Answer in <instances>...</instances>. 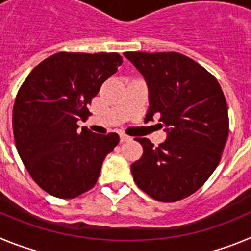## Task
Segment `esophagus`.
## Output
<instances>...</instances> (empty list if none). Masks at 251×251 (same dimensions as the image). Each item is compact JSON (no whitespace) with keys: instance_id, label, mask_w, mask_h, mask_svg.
I'll return each mask as SVG.
<instances>
[{"instance_id":"1","label":"esophagus","mask_w":251,"mask_h":251,"mask_svg":"<svg viewBox=\"0 0 251 251\" xmlns=\"http://www.w3.org/2000/svg\"><path fill=\"white\" fill-rule=\"evenodd\" d=\"M119 137H121V142H127V141H130V139H132L129 136H127L126 133H121V134H119Z\"/></svg>"}]
</instances>
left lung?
<instances>
[{"instance_id":"left-lung-1","label":"left lung","mask_w":251,"mask_h":251,"mask_svg":"<svg viewBox=\"0 0 251 251\" xmlns=\"http://www.w3.org/2000/svg\"><path fill=\"white\" fill-rule=\"evenodd\" d=\"M147 81L146 119L159 117L167 139L154 147L136 138L143 154L130 166L142 191L161 202L196 192L221 159L229 136L225 95L216 77L178 52H124Z\"/></svg>"}]
</instances>
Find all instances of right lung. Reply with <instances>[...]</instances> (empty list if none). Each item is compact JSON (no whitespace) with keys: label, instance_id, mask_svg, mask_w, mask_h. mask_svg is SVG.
Instances as JSON below:
<instances>
[{"label":"right lung","instance_id":"add662e5","mask_svg":"<svg viewBox=\"0 0 251 251\" xmlns=\"http://www.w3.org/2000/svg\"><path fill=\"white\" fill-rule=\"evenodd\" d=\"M122 61L117 52H57L22 83L12 110L15 145L30 176L48 194L74 199L98 181L119 136L79 130L77 121L92 115V99Z\"/></svg>","mask_w":251,"mask_h":251}]
</instances>
